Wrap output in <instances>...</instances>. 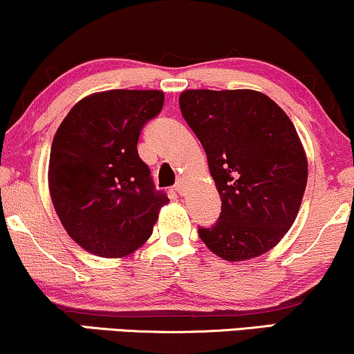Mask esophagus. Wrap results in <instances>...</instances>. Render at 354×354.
<instances>
[{
    "label": "esophagus",
    "instance_id": "34e87169",
    "mask_svg": "<svg viewBox=\"0 0 354 354\" xmlns=\"http://www.w3.org/2000/svg\"><path fill=\"white\" fill-rule=\"evenodd\" d=\"M174 189H176L178 194H185L186 193V180H185V178H178L176 185H174Z\"/></svg>",
    "mask_w": 354,
    "mask_h": 354
}]
</instances>
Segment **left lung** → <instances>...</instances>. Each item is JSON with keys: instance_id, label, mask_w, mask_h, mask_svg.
Segmentation results:
<instances>
[{"instance_id": "8db88e82", "label": "left lung", "mask_w": 354, "mask_h": 354, "mask_svg": "<svg viewBox=\"0 0 354 354\" xmlns=\"http://www.w3.org/2000/svg\"><path fill=\"white\" fill-rule=\"evenodd\" d=\"M181 115L201 141L221 198L206 246L226 261L266 253L295 223L308 161L293 123L273 100L251 89H188Z\"/></svg>"}]
</instances>
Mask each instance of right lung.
Listing matches in <instances>:
<instances>
[{
    "label": "right lung",
    "mask_w": 354,
    "mask_h": 354,
    "mask_svg": "<svg viewBox=\"0 0 354 354\" xmlns=\"http://www.w3.org/2000/svg\"><path fill=\"white\" fill-rule=\"evenodd\" d=\"M156 89H111L76 103L56 131L50 193L64 230L101 258H121L151 236L161 206L138 154L141 129L163 109Z\"/></svg>",
    "instance_id": "obj_1"
}]
</instances>
